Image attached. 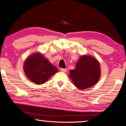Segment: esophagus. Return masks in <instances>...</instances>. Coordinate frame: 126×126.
I'll return each mask as SVG.
<instances>
[{"instance_id": "esophagus-1", "label": "esophagus", "mask_w": 126, "mask_h": 126, "mask_svg": "<svg viewBox=\"0 0 126 126\" xmlns=\"http://www.w3.org/2000/svg\"><path fill=\"white\" fill-rule=\"evenodd\" d=\"M61 71L63 72H66L67 71V69L66 68H61Z\"/></svg>"}]
</instances>
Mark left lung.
<instances>
[{"label": "left lung", "instance_id": "left-lung-1", "mask_svg": "<svg viewBox=\"0 0 126 126\" xmlns=\"http://www.w3.org/2000/svg\"><path fill=\"white\" fill-rule=\"evenodd\" d=\"M99 62L91 55L80 56L76 63L74 70H71L69 75L75 86L81 90L91 88L98 82L101 76Z\"/></svg>", "mask_w": 126, "mask_h": 126}]
</instances>
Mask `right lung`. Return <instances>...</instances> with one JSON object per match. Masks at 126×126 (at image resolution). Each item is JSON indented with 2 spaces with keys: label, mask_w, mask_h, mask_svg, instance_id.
Returning a JSON list of instances; mask_svg holds the SVG:
<instances>
[{
  "label": "right lung",
  "mask_w": 126,
  "mask_h": 126,
  "mask_svg": "<svg viewBox=\"0 0 126 126\" xmlns=\"http://www.w3.org/2000/svg\"><path fill=\"white\" fill-rule=\"evenodd\" d=\"M23 69L29 79L38 85L44 84L58 72L57 68L39 52L28 57L24 63Z\"/></svg>",
  "instance_id": "add662e5"
}]
</instances>
